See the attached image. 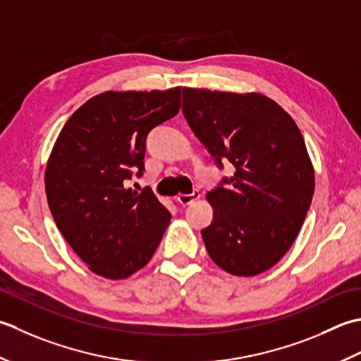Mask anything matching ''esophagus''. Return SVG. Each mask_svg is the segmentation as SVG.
<instances>
[{
  "instance_id": "obj_1",
  "label": "esophagus",
  "mask_w": 361,
  "mask_h": 361,
  "mask_svg": "<svg viewBox=\"0 0 361 361\" xmlns=\"http://www.w3.org/2000/svg\"><path fill=\"white\" fill-rule=\"evenodd\" d=\"M200 196H201L200 191L193 190L190 195H178V201H179L182 205H190L191 202H195L196 200H200Z\"/></svg>"
}]
</instances>
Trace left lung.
Segmentation results:
<instances>
[{
  "mask_svg": "<svg viewBox=\"0 0 361 361\" xmlns=\"http://www.w3.org/2000/svg\"><path fill=\"white\" fill-rule=\"evenodd\" d=\"M182 112L216 166L235 173L207 193L213 219L205 249L233 276H257L291 247L310 209L314 173L304 137L260 93L182 88Z\"/></svg>",
  "mask_w": 361,
  "mask_h": 361,
  "instance_id": "left-lung-1",
  "label": "left lung"
}]
</instances>
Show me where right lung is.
Masks as SVG:
<instances>
[{"label": "right lung", "mask_w": 361, "mask_h": 361, "mask_svg": "<svg viewBox=\"0 0 361 361\" xmlns=\"http://www.w3.org/2000/svg\"><path fill=\"white\" fill-rule=\"evenodd\" d=\"M180 87L106 92L65 123L48 160L45 190L57 229L94 274L126 279L156 252L171 213L151 188L126 183L145 171L149 132L179 112Z\"/></svg>", "instance_id": "1"}]
</instances>
